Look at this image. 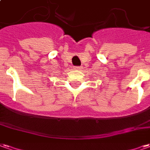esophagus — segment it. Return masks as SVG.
Returning <instances> with one entry per match:
<instances>
[{
  "instance_id": "esophagus-1",
  "label": "esophagus",
  "mask_w": 150,
  "mask_h": 150,
  "mask_svg": "<svg viewBox=\"0 0 150 150\" xmlns=\"http://www.w3.org/2000/svg\"><path fill=\"white\" fill-rule=\"evenodd\" d=\"M74 68H75V70H81L82 67H75Z\"/></svg>"
}]
</instances>
